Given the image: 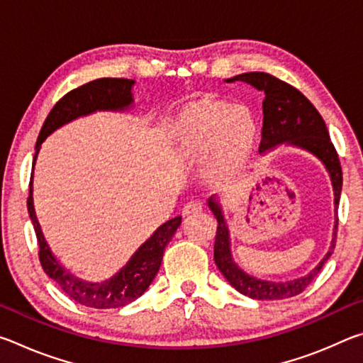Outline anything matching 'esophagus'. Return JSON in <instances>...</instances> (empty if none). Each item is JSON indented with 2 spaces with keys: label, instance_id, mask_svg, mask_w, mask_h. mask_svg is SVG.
I'll use <instances>...</instances> for the list:
<instances>
[{
  "label": "esophagus",
  "instance_id": "34e87169",
  "mask_svg": "<svg viewBox=\"0 0 363 363\" xmlns=\"http://www.w3.org/2000/svg\"><path fill=\"white\" fill-rule=\"evenodd\" d=\"M203 210V205L200 201H189V203L184 205L182 208V214L184 216H190V214H196Z\"/></svg>",
  "mask_w": 363,
  "mask_h": 363
}]
</instances>
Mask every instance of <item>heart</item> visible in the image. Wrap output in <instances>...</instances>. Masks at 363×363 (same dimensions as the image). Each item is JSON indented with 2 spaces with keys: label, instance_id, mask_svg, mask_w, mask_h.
I'll list each match as a JSON object with an SVG mask.
<instances>
[{
  "label": "heart",
  "instance_id": "heart-1",
  "mask_svg": "<svg viewBox=\"0 0 363 363\" xmlns=\"http://www.w3.org/2000/svg\"><path fill=\"white\" fill-rule=\"evenodd\" d=\"M256 131V120L247 106L200 101L177 118L173 138L184 155H200L206 150L214 169H227L247 157Z\"/></svg>",
  "mask_w": 363,
  "mask_h": 363
}]
</instances>
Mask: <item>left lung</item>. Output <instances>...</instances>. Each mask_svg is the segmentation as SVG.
Wrapping results in <instances>:
<instances>
[{
  "label": "left lung",
  "instance_id": "1",
  "mask_svg": "<svg viewBox=\"0 0 363 363\" xmlns=\"http://www.w3.org/2000/svg\"><path fill=\"white\" fill-rule=\"evenodd\" d=\"M237 79L247 82L259 91H264V118L259 152H266L275 145L286 143L314 153L317 158L322 160L325 168L328 169L335 190V208L337 210L342 189V171L340 157H337L335 145L331 143L327 125H325L322 115L317 112V108L312 106L311 101L301 91H298L294 86L288 84L286 82L275 78L274 75H269V73L248 72L227 79V82H237ZM208 205H210L214 216L218 219L216 238H214V262H216L218 269L227 279V281L237 291L245 294V296L262 301L286 299L296 296V294L303 293L312 284V280L317 277V274L320 272L323 264L327 262L335 250L337 213L333 240H331L328 253L309 275L291 281H267L255 279L251 275L245 274L232 259L229 248V230H227L219 203L214 199H210Z\"/></svg>",
  "mask_w": 363,
  "mask_h": 363
}]
</instances>
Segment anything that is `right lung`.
I'll list each match as a JSON object with an SVG mask.
<instances>
[{
    "label": "right lung",
    "instance_id": "1",
    "mask_svg": "<svg viewBox=\"0 0 363 363\" xmlns=\"http://www.w3.org/2000/svg\"><path fill=\"white\" fill-rule=\"evenodd\" d=\"M133 79L126 78H99L67 93L52 107L45 123H43L35 147L36 152L33 157V167L40 145L49 134L56 131L59 126L65 125V123L75 120L78 116L93 113L96 110L126 108L133 102ZM32 192V179H30L27 208L30 219H32L35 227L36 240H38V257L43 270L56 281L60 290L70 299L83 306L94 307V309H116V307H123L133 303L134 299H138L149 288L152 280L155 279L160 266H162L163 251L171 238H173L177 227L181 225L182 219L181 216H177L169 219L163 225H160L149 240L134 253L130 262L118 274H115L112 279L101 281V284H91V281H84L72 275L70 272H67L56 257L52 256L45 237H43L38 219H36Z\"/></svg>",
    "mask_w": 363,
    "mask_h": 363
}]
</instances>
